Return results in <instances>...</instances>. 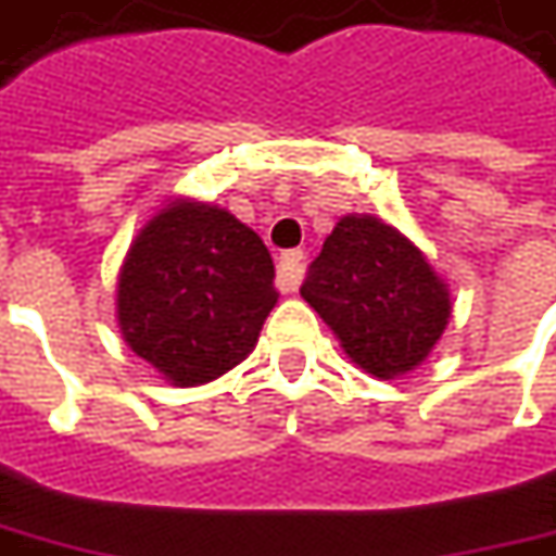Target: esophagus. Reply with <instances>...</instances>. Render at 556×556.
I'll return each mask as SVG.
<instances>
[{
	"label": "esophagus",
	"instance_id": "34e87169",
	"mask_svg": "<svg viewBox=\"0 0 556 556\" xmlns=\"http://www.w3.org/2000/svg\"><path fill=\"white\" fill-rule=\"evenodd\" d=\"M305 275V253L303 251H287L281 253V260H278V281L285 290H296L300 281H303Z\"/></svg>",
	"mask_w": 556,
	"mask_h": 556
}]
</instances>
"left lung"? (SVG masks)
Returning <instances> with one entry per match:
<instances>
[{
    "label": "left lung",
    "instance_id": "8db88e82",
    "mask_svg": "<svg viewBox=\"0 0 556 556\" xmlns=\"http://www.w3.org/2000/svg\"><path fill=\"white\" fill-rule=\"evenodd\" d=\"M300 293L352 364L376 379L428 361L453 315L450 285L426 253L374 214L339 217Z\"/></svg>",
    "mask_w": 556,
    "mask_h": 556
}]
</instances>
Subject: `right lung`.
Masks as SVG:
<instances>
[{"instance_id":"1","label":"right lung","mask_w":556,"mask_h":556,"mask_svg":"<svg viewBox=\"0 0 556 556\" xmlns=\"http://www.w3.org/2000/svg\"><path fill=\"white\" fill-rule=\"evenodd\" d=\"M275 303L263 238L226 207L195 199H170L140 226L115 281L122 339L177 389L238 367Z\"/></svg>"}]
</instances>
